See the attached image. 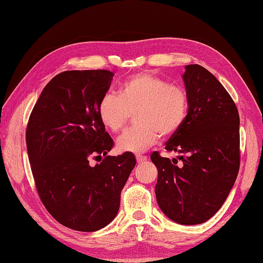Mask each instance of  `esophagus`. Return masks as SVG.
<instances>
[{
    "mask_svg": "<svg viewBox=\"0 0 263 263\" xmlns=\"http://www.w3.org/2000/svg\"><path fill=\"white\" fill-rule=\"evenodd\" d=\"M137 161H138V164H141V163H143V161H146L147 160V156H141V155H137Z\"/></svg>",
    "mask_w": 263,
    "mask_h": 263,
    "instance_id": "34e87169",
    "label": "esophagus"
}]
</instances>
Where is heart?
<instances>
[{
	"label": "heart",
	"instance_id": "b5f03b06",
	"mask_svg": "<svg viewBox=\"0 0 263 263\" xmlns=\"http://www.w3.org/2000/svg\"><path fill=\"white\" fill-rule=\"evenodd\" d=\"M189 98L185 89L170 85L158 76L141 72L121 83L119 96L107 92L98 103V116L111 132L121 131L135 113L138 124L117 139L120 152L143 153L157 143L159 137L168 138L185 121Z\"/></svg>",
	"mask_w": 263,
	"mask_h": 263
}]
</instances>
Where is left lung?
Instances as JSON below:
<instances>
[{"label": "left lung", "instance_id": "8db88e82", "mask_svg": "<svg viewBox=\"0 0 263 263\" xmlns=\"http://www.w3.org/2000/svg\"><path fill=\"white\" fill-rule=\"evenodd\" d=\"M189 109L166 142L178 159L150 156L158 170L155 192L159 208L181 225L202 224L220 209L239 170V116L231 95L198 64L183 74ZM180 164H177L178 160Z\"/></svg>", "mask_w": 263, "mask_h": 263}]
</instances>
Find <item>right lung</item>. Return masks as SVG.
<instances>
[{
    "label": "right lung",
    "mask_w": 263,
    "mask_h": 263,
    "mask_svg": "<svg viewBox=\"0 0 263 263\" xmlns=\"http://www.w3.org/2000/svg\"><path fill=\"white\" fill-rule=\"evenodd\" d=\"M114 73L64 71L44 88L28 121L26 143L37 192L60 224L79 232L108 225L136 166L131 153L107 156L113 139L98 116V103ZM103 156L100 164L88 161Z\"/></svg>",
    "instance_id": "add662e5"
}]
</instances>
